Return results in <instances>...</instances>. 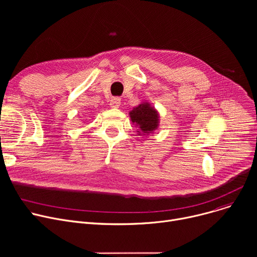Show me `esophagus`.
<instances>
[{"instance_id":"34e87169","label":"esophagus","mask_w":257,"mask_h":257,"mask_svg":"<svg viewBox=\"0 0 257 257\" xmlns=\"http://www.w3.org/2000/svg\"><path fill=\"white\" fill-rule=\"evenodd\" d=\"M110 107L111 108H118L120 105V99L119 98H112L110 100Z\"/></svg>"}]
</instances>
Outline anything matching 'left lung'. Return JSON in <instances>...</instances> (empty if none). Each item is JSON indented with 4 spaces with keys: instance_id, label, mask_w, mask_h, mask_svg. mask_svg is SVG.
I'll use <instances>...</instances> for the list:
<instances>
[{
    "instance_id": "obj_1",
    "label": "left lung",
    "mask_w": 257,
    "mask_h": 257,
    "mask_svg": "<svg viewBox=\"0 0 257 257\" xmlns=\"http://www.w3.org/2000/svg\"><path fill=\"white\" fill-rule=\"evenodd\" d=\"M129 116L132 124L139 128L137 132L141 137L153 134L159 127V112L148 102H142L133 107L129 112Z\"/></svg>"
}]
</instances>
